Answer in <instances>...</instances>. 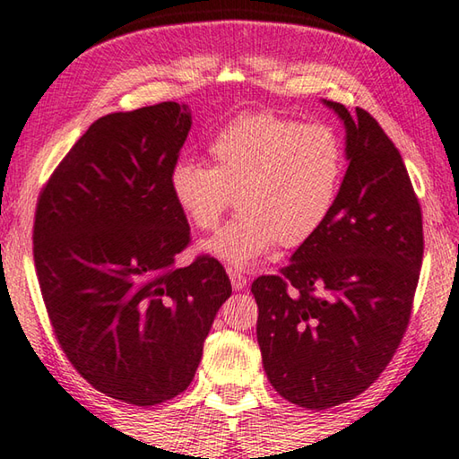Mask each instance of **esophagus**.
Masks as SVG:
<instances>
[{
	"instance_id": "34e87169",
	"label": "esophagus",
	"mask_w": 459,
	"mask_h": 459,
	"mask_svg": "<svg viewBox=\"0 0 459 459\" xmlns=\"http://www.w3.org/2000/svg\"><path fill=\"white\" fill-rule=\"evenodd\" d=\"M229 278H230V283L235 290H245L247 283H249V280H247L245 275L238 272H229Z\"/></svg>"
}]
</instances>
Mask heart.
<instances>
[{
    "label": "heart",
    "mask_w": 459,
    "mask_h": 459,
    "mask_svg": "<svg viewBox=\"0 0 459 459\" xmlns=\"http://www.w3.org/2000/svg\"><path fill=\"white\" fill-rule=\"evenodd\" d=\"M212 167L179 159L169 192L198 230L214 229L235 195L232 221L200 243L230 269H249L275 245L298 247L325 227L339 200L345 151L326 125H300L272 112L238 114L208 143Z\"/></svg>",
    "instance_id": "obj_1"
}]
</instances>
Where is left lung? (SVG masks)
I'll return each instance as SVG.
<instances>
[{
	"mask_svg": "<svg viewBox=\"0 0 459 459\" xmlns=\"http://www.w3.org/2000/svg\"><path fill=\"white\" fill-rule=\"evenodd\" d=\"M345 126L347 171L325 227L280 275H261L257 343L280 396L310 411L372 386L411 318L423 218L403 157L361 108L323 100Z\"/></svg>",
	"mask_w": 459,
	"mask_h": 459,
	"instance_id": "left-lung-1",
	"label": "left lung"
}]
</instances>
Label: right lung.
I'll list each match as a JSON object with an SVG mask.
<instances>
[{
  "label": "right lung",
  "mask_w": 459,
  "mask_h": 459,
  "mask_svg": "<svg viewBox=\"0 0 459 459\" xmlns=\"http://www.w3.org/2000/svg\"><path fill=\"white\" fill-rule=\"evenodd\" d=\"M190 128V106L178 101L104 116L36 206V275L61 349L93 388L136 406L190 386L232 294L212 257L176 267L190 224L169 169Z\"/></svg>",
  "instance_id": "obj_1"
}]
</instances>
